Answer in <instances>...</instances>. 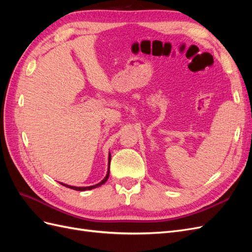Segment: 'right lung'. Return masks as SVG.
<instances>
[{
	"label": "right lung",
	"instance_id": "obj_1",
	"mask_svg": "<svg viewBox=\"0 0 252 252\" xmlns=\"http://www.w3.org/2000/svg\"><path fill=\"white\" fill-rule=\"evenodd\" d=\"M110 158H111V155L109 154V156H108V171H107V174H106V177L100 182V183H97V184H95V185H93V186H87V187H75V186H70V185H67V184H64V183H60V184H62L63 186H65V187H68V188H71V189H73V190H77V191H85V190H91V189H94V188H96V187H100L101 185H103L104 183L108 180V178H109V169H110Z\"/></svg>",
	"mask_w": 252,
	"mask_h": 252
}]
</instances>
